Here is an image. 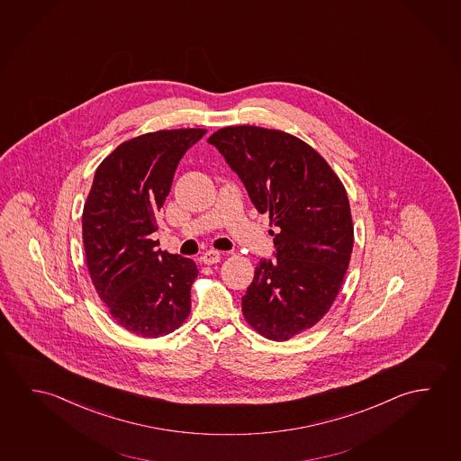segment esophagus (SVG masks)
<instances>
[{"instance_id": "esophagus-1", "label": "esophagus", "mask_w": 461, "mask_h": 461, "mask_svg": "<svg viewBox=\"0 0 461 461\" xmlns=\"http://www.w3.org/2000/svg\"><path fill=\"white\" fill-rule=\"evenodd\" d=\"M202 261H203L204 265H216V263L221 261V253L216 250H208L206 253H203Z\"/></svg>"}]
</instances>
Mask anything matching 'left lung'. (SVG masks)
Wrapping results in <instances>:
<instances>
[{
	"label": "left lung",
	"instance_id": "obj_1",
	"mask_svg": "<svg viewBox=\"0 0 461 461\" xmlns=\"http://www.w3.org/2000/svg\"><path fill=\"white\" fill-rule=\"evenodd\" d=\"M261 214H269L276 259H261L242 297L245 321L284 342L330 310L353 250L344 184L308 143L276 129L230 125L211 135Z\"/></svg>",
	"mask_w": 461,
	"mask_h": 461
}]
</instances>
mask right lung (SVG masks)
Masks as SVG:
<instances>
[{"mask_svg": "<svg viewBox=\"0 0 461 461\" xmlns=\"http://www.w3.org/2000/svg\"><path fill=\"white\" fill-rule=\"evenodd\" d=\"M204 133H143L121 143L95 172L82 212L86 267L113 320L137 336H167L190 314L195 261L157 250L149 235L180 158Z\"/></svg>", "mask_w": 461, "mask_h": 461, "instance_id": "right-lung-1", "label": "right lung"}]
</instances>
